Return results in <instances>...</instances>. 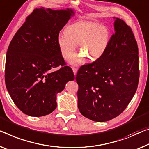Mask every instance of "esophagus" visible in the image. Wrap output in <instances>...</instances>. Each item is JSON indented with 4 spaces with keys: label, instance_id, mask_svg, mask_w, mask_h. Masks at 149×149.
<instances>
[{
    "label": "esophagus",
    "instance_id": "obj_1",
    "mask_svg": "<svg viewBox=\"0 0 149 149\" xmlns=\"http://www.w3.org/2000/svg\"><path fill=\"white\" fill-rule=\"evenodd\" d=\"M72 71H73V72H74V75H75V74H77L78 69H77V68H74V67H72Z\"/></svg>",
    "mask_w": 149,
    "mask_h": 149
}]
</instances>
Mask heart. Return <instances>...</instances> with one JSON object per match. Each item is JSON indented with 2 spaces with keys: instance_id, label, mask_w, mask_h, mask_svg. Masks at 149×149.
I'll list each match as a JSON object with an SVG mask.
<instances>
[{
  "instance_id": "obj_1",
  "label": "heart",
  "mask_w": 149,
  "mask_h": 149,
  "mask_svg": "<svg viewBox=\"0 0 149 149\" xmlns=\"http://www.w3.org/2000/svg\"><path fill=\"white\" fill-rule=\"evenodd\" d=\"M110 38L111 33L107 26L90 20H80L68 25L65 32L59 34L57 42L65 60L72 55L79 45L81 53L71 58L72 64H78L84 56L90 61L100 58L109 47Z\"/></svg>"
}]
</instances>
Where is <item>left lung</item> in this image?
Instances as JSON below:
<instances>
[{"label": "left lung", "instance_id": "obj_1", "mask_svg": "<svg viewBox=\"0 0 149 149\" xmlns=\"http://www.w3.org/2000/svg\"><path fill=\"white\" fill-rule=\"evenodd\" d=\"M114 31L103 55L81 66L76 76L80 113L97 122L110 120L122 113L138 87L139 49L134 34L118 18Z\"/></svg>", "mask_w": 149, "mask_h": 149}]
</instances>
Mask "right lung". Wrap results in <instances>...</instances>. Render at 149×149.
<instances>
[{
	"label": "right lung",
	"instance_id": "obj_1",
	"mask_svg": "<svg viewBox=\"0 0 149 149\" xmlns=\"http://www.w3.org/2000/svg\"><path fill=\"white\" fill-rule=\"evenodd\" d=\"M72 10L36 8L13 36L6 52L5 84L14 103L22 113L42 116L56 108V94L73 81L57 38ZM58 66L56 72L53 68Z\"/></svg>",
	"mask_w": 149,
	"mask_h": 149
}]
</instances>
